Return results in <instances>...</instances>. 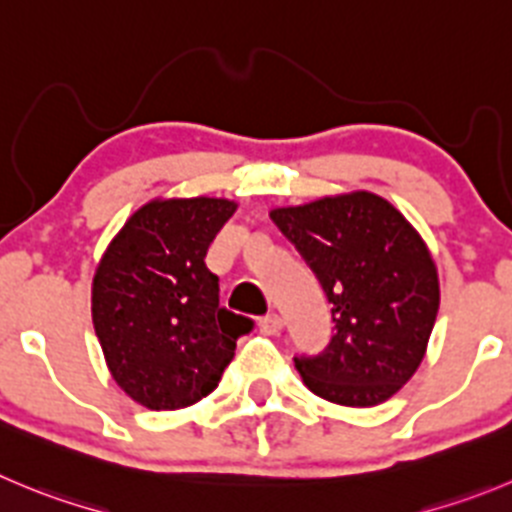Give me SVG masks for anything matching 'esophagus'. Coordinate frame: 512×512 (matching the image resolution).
I'll return each mask as SVG.
<instances>
[{"instance_id":"esophagus-1","label":"esophagus","mask_w":512,"mask_h":512,"mask_svg":"<svg viewBox=\"0 0 512 512\" xmlns=\"http://www.w3.org/2000/svg\"><path fill=\"white\" fill-rule=\"evenodd\" d=\"M260 331L265 336H278L283 331V318L278 313H267L265 318H260Z\"/></svg>"}]
</instances>
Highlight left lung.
<instances>
[{"label":"left lung","instance_id":"1","mask_svg":"<svg viewBox=\"0 0 512 512\" xmlns=\"http://www.w3.org/2000/svg\"><path fill=\"white\" fill-rule=\"evenodd\" d=\"M270 217L333 305L331 343L318 356H295L303 384L341 407L394 396L422 364L439 310L437 267L417 229L371 191Z\"/></svg>","mask_w":512,"mask_h":512}]
</instances>
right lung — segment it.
Returning <instances> with one entry per match:
<instances>
[{
    "label": "right lung",
    "instance_id": "obj_1",
    "mask_svg": "<svg viewBox=\"0 0 512 512\" xmlns=\"http://www.w3.org/2000/svg\"><path fill=\"white\" fill-rule=\"evenodd\" d=\"M229 199H154L131 214L93 278V326L116 384L166 412L212 394L255 323L219 305L209 245Z\"/></svg>",
    "mask_w": 512,
    "mask_h": 512
}]
</instances>
